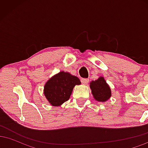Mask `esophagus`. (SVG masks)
<instances>
[{"mask_svg": "<svg viewBox=\"0 0 148 148\" xmlns=\"http://www.w3.org/2000/svg\"><path fill=\"white\" fill-rule=\"evenodd\" d=\"M81 81L84 85H87L88 84V81H89V80L87 79H81Z\"/></svg>", "mask_w": 148, "mask_h": 148, "instance_id": "obj_1", "label": "esophagus"}]
</instances>
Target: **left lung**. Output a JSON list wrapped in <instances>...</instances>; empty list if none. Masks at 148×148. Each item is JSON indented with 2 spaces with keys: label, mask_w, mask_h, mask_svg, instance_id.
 <instances>
[{
  "label": "left lung",
  "mask_w": 148,
  "mask_h": 148,
  "mask_svg": "<svg viewBox=\"0 0 148 148\" xmlns=\"http://www.w3.org/2000/svg\"><path fill=\"white\" fill-rule=\"evenodd\" d=\"M93 97L99 102H105L111 97V90L103 76H99L95 81L90 83Z\"/></svg>",
  "instance_id": "obj_1"
}]
</instances>
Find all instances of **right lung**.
Segmentation results:
<instances>
[{
    "label": "right lung",
    "instance_id": "obj_1",
    "mask_svg": "<svg viewBox=\"0 0 148 148\" xmlns=\"http://www.w3.org/2000/svg\"><path fill=\"white\" fill-rule=\"evenodd\" d=\"M81 84L77 76L61 71L46 82L44 95L51 106H60L70 98L74 86Z\"/></svg>",
    "mask_w": 148,
    "mask_h": 148
}]
</instances>
